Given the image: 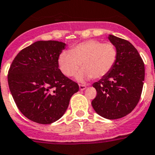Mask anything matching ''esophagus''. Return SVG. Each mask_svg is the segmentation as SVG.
Here are the masks:
<instances>
[{"instance_id": "obj_1", "label": "esophagus", "mask_w": 155, "mask_h": 155, "mask_svg": "<svg viewBox=\"0 0 155 155\" xmlns=\"http://www.w3.org/2000/svg\"><path fill=\"white\" fill-rule=\"evenodd\" d=\"M86 85H84V84H79V89H80L81 91H84L86 89Z\"/></svg>"}]
</instances>
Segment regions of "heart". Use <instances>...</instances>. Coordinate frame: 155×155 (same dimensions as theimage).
Returning <instances> with one entry per match:
<instances>
[{
	"instance_id": "b5f03b06",
	"label": "heart",
	"mask_w": 155,
	"mask_h": 155,
	"mask_svg": "<svg viewBox=\"0 0 155 155\" xmlns=\"http://www.w3.org/2000/svg\"><path fill=\"white\" fill-rule=\"evenodd\" d=\"M117 49L112 44H103L97 40H89L75 45L70 51H62L58 56V66L67 77L77 73L78 81L92 78H101L110 71L117 60Z\"/></svg>"
}]
</instances>
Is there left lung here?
I'll return each mask as SVG.
<instances>
[{"mask_svg":"<svg viewBox=\"0 0 155 155\" xmlns=\"http://www.w3.org/2000/svg\"><path fill=\"white\" fill-rule=\"evenodd\" d=\"M108 39L117 49V60L107 75L93 84L97 96L91 104L97 114L114 120L128 114L138 103L144 85V64L130 42L111 35Z\"/></svg>","mask_w":155,"mask_h":155,"instance_id":"obj_1","label":"left lung"}]
</instances>
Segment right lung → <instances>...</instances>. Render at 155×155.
<instances>
[{
	"instance_id": "1",
	"label": "right lung",
	"mask_w": 155,
	"mask_h": 155,
	"mask_svg": "<svg viewBox=\"0 0 155 155\" xmlns=\"http://www.w3.org/2000/svg\"><path fill=\"white\" fill-rule=\"evenodd\" d=\"M66 44L38 41L21 50L13 61L8 80L20 111L38 124H51L68 109L78 84L58 68V56Z\"/></svg>"
}]
</instances>
